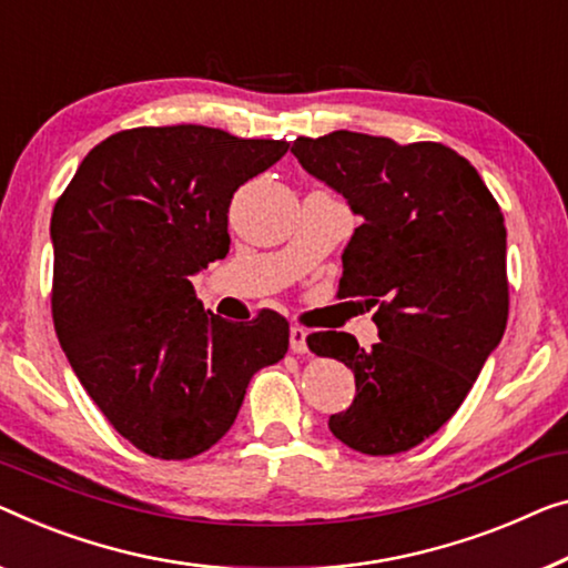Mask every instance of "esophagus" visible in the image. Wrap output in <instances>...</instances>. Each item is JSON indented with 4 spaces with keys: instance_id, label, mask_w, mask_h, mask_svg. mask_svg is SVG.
<instances>
[{
    "instance_id": "obj_1",
    "label": "esophagus",
    "mask_w": 568,
    "mask_h": 568,
    "mask_svg": "<svg viewBox=\"0 0 568 568\" xmlns=\"http://www.w3.org/2000/svg\"><path fill=\"white\" fill-rule=\"evenodd\" d=\"M306 328H303V326H293L291 328V352L293 354H306V349H308V346H306Z\"/></svg>"
}]
</instances>
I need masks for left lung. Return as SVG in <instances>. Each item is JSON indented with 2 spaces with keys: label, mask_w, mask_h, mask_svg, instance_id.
<instances>
[{
  "label": "left lung",
  "mask_w": 568,
  "mask_h": 568,
  "mask_svg": "<svg viewBox=\"0 0 568 568\" xmlns=\"http://www.w3.org/2000/svg\"><path fill=\"white\" fill-rule=\"evenodd\" d=\"M291 152L365 219L342 255L338 293L377 306L369 352L344 332L306 338L357 379L328 428L354 452H408L459 410L505 334V216L469 160L442 142L338 130L298 138Z\"/></svg>",
  "instance_id": "1"
}]
</instances>
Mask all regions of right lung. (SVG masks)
<instances>
[{"label": "right lung", "mask_w": 568, "mask_h": 568, "mask_svg": "<svg viewBox=\"0 0 568 568\" xmlns=\"http://www.w3.org/2000/svg\"><path fill=\"white\" fill-rule=\"evenodd\" d=\"M287 148L201 124L134 126L99 142L55 201L58 342L116 434L155 459L214 446L252 375L285 357L281 313L232 324L203 311L191 275L226 257L234 191Z\"/></svg>", "instance_id": "1"}]
</instances>
